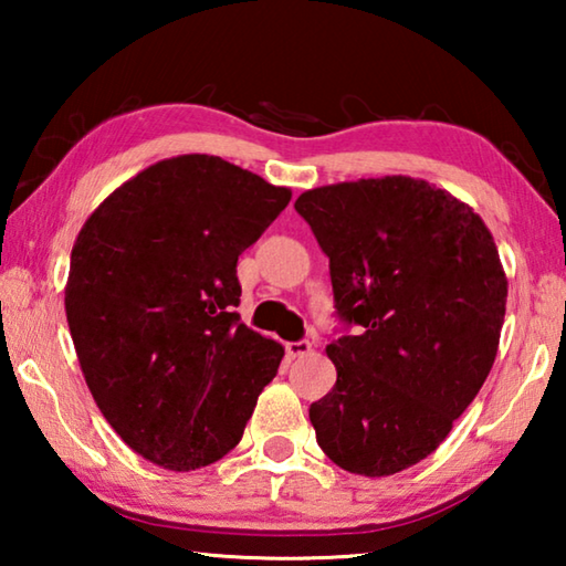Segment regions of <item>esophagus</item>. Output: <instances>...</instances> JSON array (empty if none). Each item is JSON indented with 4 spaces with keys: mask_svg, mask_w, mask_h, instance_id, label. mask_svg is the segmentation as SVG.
Segmentation results:
<instances>
[{
    "mask_svg": "<svg viewBox=\"0 0 566 566\" xmlns=\"http://www.w3.org/2000/svg\"><path fill=\"white\" fill-rule=\"evenodd\" d=\"M284 352H286V357H290V359L306 357V354L312 352V344L306 342V339H300V342H286V344H284Z\"/></svg>",
    "mask_w": 566,
    "mask_h": 566,
    "instance_id": "1",
    "label": "esophagus"
}]
</instances>
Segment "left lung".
I'll return each instance as SVG.
<instances>
[{
  "label": "left lung",
  "mask_w": 566,
  "mask_h": 566,
  "mask_svg": "<svg viewBox=\"0 0 566 566\" xmlns=\"http://www.w3.org/2000/svg\"><path fill=\"white\" fill-rule=\"evenodd\" d=\"M337 312L359 334L327 344L337 385L310 407L322 452L361 476L429 457L490 375L506 312L494 237L472 207L405 175L300 195Z\"/></svg>",
  "instance_id": "8db88e82"
}]
</instances>
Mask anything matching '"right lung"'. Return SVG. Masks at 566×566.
Listing matches in <instances>:
<instances>
[{
  "label": "right lung",
  "instance_id": "right-lung-1",
  "mask_svg": "<svg viewBox=\"0 0 566 566\" xmlns=\"http://www.w3.org/2000/svg\"><path fill=\"white\" fill-rule=\"evenodd\" d=\"M222 157L124 181L82 224L64 310L82 375L122 442L189 472L239 444L284 347L239 322L237 260L290 205Z\"/></svg>",
  "mask_w": 566,
  "mask_h": 566
}]
</instances>
